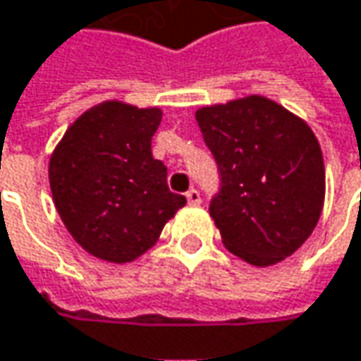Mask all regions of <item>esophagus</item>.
Wrapping results in <instances>:
<instances>
[{
  "mask_svg": "<svg viewBox=\"0 0 361 361\" xmlns=\"http://www.w3.org/2000/svg\"><path fill=\"white\" fill-rule=\"evenodd\" d=\"M185 198H188L190 204H200V192H198L196 188L188 190V192H185Z\"/></svg>",
  "mask_w": 361,
  "mask_h": 361,
  "instance_id": "34e87169",
  "label": "esophagus"
}]
</instances>
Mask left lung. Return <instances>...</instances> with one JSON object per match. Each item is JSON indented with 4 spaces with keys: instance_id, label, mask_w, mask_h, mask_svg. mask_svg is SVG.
<instances>
[{
    "instance_id": "1",
    "label": "left lung",
    "mask_w": 361,
    "mask_h": 361,
    "mask_svg": "<svg viewBox=\"0 0 361 361\" xmlns=\"http://www.w3.org/2000/svg\"><path fill=\"white\" fill-rule=\"evenodd\" d=\"M196 121L216 163L209 211L225 247L256 267L291 256L324 200V163L310 128L264 97L202 107Z\"/></svg>"
}]
</instances>
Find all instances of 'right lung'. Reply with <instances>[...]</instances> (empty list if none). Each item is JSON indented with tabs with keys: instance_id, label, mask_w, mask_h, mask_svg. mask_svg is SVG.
I'll use <instances>...</instances> for the list:
<instances>
[{
	"instance_id": "obj_1",
	"label": "right lung",
	"mask_w": 361,
	"mask_h": 361,
	"mask_svg": "<svg viewBox=\"0 0 361 361\" xmlns=\"http://www.w3.org/2000/svg\"><path fill=\"white\" fill-rule=\"evenodd\" d=\"M159 123L157 107L107 101L80 115L51 157L55 209L72 238L97 258H138L185 204L150 150Z\"/></svg>"
}]
</instances>
